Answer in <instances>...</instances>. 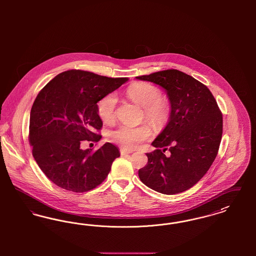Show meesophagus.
I'll return each instance as SVG.
<instances>
[{"instance_id":"esophagus-1","label":"esophagus","mask_w":256,"mask_h":256,"mask_svg":"<svg viewBox=\"0 0 256 256\" xmlns=\"http://www.w3.org/2000/svg\"><path fill=\"white\" fill-rule=\"evenodd\" d=\"M120 152H121V156H128V154H132V150H124V148H121L120 150Z\"/></svg>"}]
</instances>
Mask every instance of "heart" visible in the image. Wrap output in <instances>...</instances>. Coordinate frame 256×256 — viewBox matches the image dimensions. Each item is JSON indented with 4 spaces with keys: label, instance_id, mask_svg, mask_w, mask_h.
Instances as JSON below:
<instances>
[{
    "label": "heart",
    "instance_id": "1",
    "mask_svg": "<svg viewBox=\"0 0 256 256\" xmlns=\"http://www.w3.org/2000/svg\"><path fill=\"white\" fill-rule=\"evenodd\" d=\"M126 94L144 108V117L154 128H161L168 122L170 104L165 98L161 97V91L158 86L148 82H136L128 88ZM116 106L117 97L114 93H110L98 102V115L102 122L110 124L115 120ZM150 137L152 130L148 124L138 126L122 124L110 134L112 142L128 150H134Z\"/></svg>",
    "mask_w": 256,
    "mask_h": 256
}]
</instances>
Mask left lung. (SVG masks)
I'll list each match as a JSON object with an SVG mask.
<instances>
[{"label":"left lung","instance_id":"left-lung-1","mask_svg":"<svg viewBox=\"0 0 256 256\" xmlns=\"http://www.w3.org/2000/svg\"><path fill=\"white\" fill-rule=\"evenodd\" d=\"M167 92L169 121L146 154L148 164L138 170L141 182L165 195L194 186L209 170L219 150L222 115L210 90L193 76L176 69L136 76ZM169 150L166 156L164 152Z\"/></svg>","mask_w":256,"mask_h":256}]
</instances>
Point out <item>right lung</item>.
<instances>
[{
    "label": "right lung",
    "instance_id": "obj_1",
    "mask_svg": "<svg viewBox=\"0 0 256 256\" xmlns=\"http://www.w3.org/2000/svg\"><path fill=\"white\" fill-rule=\"evenodd\" d=\"M128 80L69 70L38 93L30 110L28 141L39 168L56 185L84 193L106 178L112 162L120 156L118 148L106 143L92 152L82 150L80 143L100 140L97 102Z\"/></svg>",
    "mask_w": 256,
    "mask_h": 256
}]
</instances>
